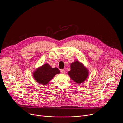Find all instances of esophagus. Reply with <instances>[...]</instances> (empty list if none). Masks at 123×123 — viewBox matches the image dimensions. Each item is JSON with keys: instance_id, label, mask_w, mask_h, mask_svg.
<instances>
[{"instance_id": "1", "label": "esophagus", "mask_w": 123, "mask_h": 123, "mask_svg": "<svg viewBox=\"0 0 123 123\" xmlns=\"http://www.w3.org/2000/svg\"><path fill=\"white\" fill-rule=\"evenodd\" d=\"M61 72L62 73L64 74V73H65V70L64 69H62V70H61Z\"/></svg>"}]
</instances>
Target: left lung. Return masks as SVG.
<instances>
[{
  "instance_id": "8db88e82",
  "label": "left lung",
  "mask_w": 123,
  "mask_h": 123,
  "mask_svg": "<svg viewBox=\"0 0 123 123\" xmlns=\"http://www.w3.org/2000/svg\"><path fill=\"white\" fill-rule=\"evenodd\" d=\"M70 71L68 72L70 77L77 84L83 83L89 76V70L83 63L75 61L70 64Z\"/></svg>"
}]
</instances>
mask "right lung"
Wrapping results in <instances>:
<instances>
[{"mask_svg": "<svg viewBox=\"0 0 123 123\" xmlns=\"http://www.w3.org/2000/svg\"><path fill=\"white\" fill-rule=\"evenodd\" d=\"M60 71L56 68H52L49 64H44L38 67L33 72L34 79L38 83L45 85L53 79Z\"/></svg>", "mask_w": 123, "mask_h": 123, "instance_id": "obj_1", "label": "right lung"}]
</instances>
